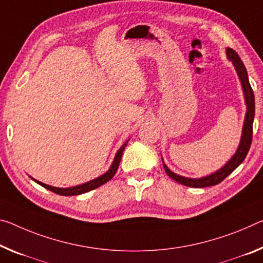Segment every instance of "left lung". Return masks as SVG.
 Instances as JSON below:
<instances>
[{
  "mask_svg": "<svg viewBox=\"0 0 263 263\" xmlns=\"http://www.w3.org/2000/svg\"><path fill=\"white\" fill-rule=\"evenodd\" d=\"M226 55L228 60L232 62L233 65H234L237 77L240 79L241 86H242V91H243L246 107H247V111H246V115H245V120H243L242 135H241L239 146H237L235 153L233 154V157L222 166L221 168H219L218 171H215V172H213L212 174H208V176L201 177V178H187V177L179 176V174L172 172V171L167 167V165L165 164L164 159L161 158L162 162H164V168L166 171V173H167V176L181 185H185L189 187H195V189H201V187L218 185L219 182H221L224 178L228 177L229 174H231L233 171H234L237 166L245 160V158L249 151V147H251L252 138H253V122H254V116H255V98H254V92L252 90L251 83H249L247 70H246V66L242 63V61H241L239 55H237L234 50L231 48L226 49Z\"/></svg>",
  "mask_w": 263,
  "mask_h": 263,
  "instance_id": "8db88e82",
  "label": "left lung"
}]
</instances>
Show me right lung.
<instances>
[{
  "instance_id": "1",
  "label": "right lung",
  "mask_w": 263,
  "mask_h": 263,
  "mask_svg": "<svg viewBox=\"0 0 263 263\" xmlns=\"http://www.w3.org/2000/svg\"><path fill=\"white\" fill-rule=\"evenodd\" d=\"M127 139L125 143L120 146V148L117 151L116 156H115V159L114 161H112V164L110 166V168L106 171L105 173L102 174V176H99L98 178L96 179H92V180L87 181V182H84V184L82 185H77V186H72V187H65V189H61V187H53V186H50V185H47V184H43V182H41L39 180H36V179H34L32 177H30L32 180H34L35 182H37V184L43 186L44 189H47L49 191L53 192V193L56 194H60V195H65V197H70V195H79V194H83V193H86V192L89 191H92L95 189H97V187L102 186L105 184V182H107L110 180V179L114 178V176L117 172V168H118L119 166V162H120V159H122V156H123V152L125 147H126V145L128 143Z\"/></svg>"
}]
</instances>
